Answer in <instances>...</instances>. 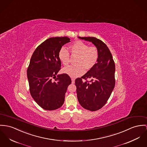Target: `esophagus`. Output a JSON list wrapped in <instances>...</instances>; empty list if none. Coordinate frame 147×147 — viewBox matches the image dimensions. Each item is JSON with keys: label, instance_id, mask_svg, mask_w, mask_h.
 Returning <instances> with one entry per match:
<instances>
[{"label": "esophagus", "instance_id": "esophagus-1", "mask_svg": "<svg viewBox=\"0 0 147 147\" xmlns=\"http://www.w3.org/2000/svg\"><path fill=\"white\" fill-rule=\"evenodd\" d=\"M74 82H75V79L71 78V83H74Z\"/></svg>", "mask_w": 147, "mask_h": 147}]
</instances>
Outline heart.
I'll use <instances>...</instances> for the list:
<instances>
[{
  "label": "heart",
  "mask_w": 147,
  "mask_h": 147,
  "mask_svg": "<svg viewBox=\"0 0 147 147\" xmlns=\"http://www.w3.org/2000/svg\"><path fill=\"white\" fill-rule=\"evenodd\" d=\"M71 54L77 55L76 60L77 65L69 66L64 68L63 71L70 76L75 78L82 76L87 70L93 68L97 62L98 58V51L94 46L88 45L80 40L74 42L69 46ZM58 57L60 61L64 66H67L70 63V55L68 50L61 47L58 53Z\"/></svg>",
  "instance_id": "heart-1"
}]
</instances>
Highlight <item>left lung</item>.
Instances as JSON below:
<instances>
[{
    "label": "left lung",
    "mask_w": 147,
    "mask_h": 147,
    "mask_svg": "<svg viewBox=\"0 0 147 147\" xmlns=\"http://www.w3.org/2000/svg\"><path fill=\"white\" fill-rule=\"evenodd\" d=\"M78 38L91 42L98 51L96 65L75 80L80 105L86 110L94 111L101 109L111 96L115 84V65L109 49L101 40L94 37ZM88 78L91 79V83L82 80Z\"/></svg>",
    "instance_id": "obj_1"
}]
</instances>
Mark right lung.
Masks as SVG:
<instances>
[{
	"label": "right lung",
	"mask_w": 147,
	"mask_h": 147,
	"mask_svg": "<svg viewBox=\"0 0 147 147\" xmlns=\"http://www.w3.org/2000/svg\"><path fill=\"white\" fill-rule=\"evenodd\" d=\"M70 40L68 37L49 38L36 49L31 58L27 71L30 93L34 101L45 110L61 107L71 83L67 74L56 76L61 68L59 51Z\"/></svg>",
	"instance_id": "obj_1"
}]
</instances>
